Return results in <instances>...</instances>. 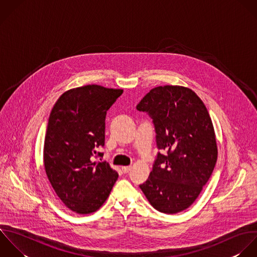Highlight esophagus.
<instances>
[{
  "mask_svg": "<svg viewBox=\"0 0 257 257\" xmlns=\"http://www.w3.org/2000/svg\"><path fill=\"white\" fill-rule=\"evenodd\" d=\"M131 169H132L131 166H124V167H122V171H123L124 173H128Z\"/></svg>",
  "mask_w": 257,
  "mask_h": 257,
  "instance_id": "34e87169",
  "label": "esophagus"
}]
</instances>
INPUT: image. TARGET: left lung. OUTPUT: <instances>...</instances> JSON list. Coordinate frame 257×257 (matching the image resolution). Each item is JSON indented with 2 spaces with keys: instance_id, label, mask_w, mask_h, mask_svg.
Listing matches in <instances>:
<instances>
[{
  "instance_id": "1",
  "label": "left lung",
  "mask_w": 257,
  "mask_h": 257,
  "mask_svg": "<svg viewBox=\"0 0 257 257\" xmlns=\"http://www.w3.org/2000/svg\"><path fill=\"white\" fill-rule=\"evenodd\" d=\"M153 119L157 155L146 182L140 185L158 211L187 209L209 180L217 160L215 132L209 113L194 91L183 86H159L137 105Z\"/></svg>"
}]
</instances>
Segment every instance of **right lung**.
Listing matches in <instances>:
<instances>
[{
	"mask_svg": "<svg viewBox=\"0 0 257 257\" xmlns=\"http://www.w3.org/2000/svg\"><path fill=\"white\" fill-rule=\"evenodd\" d=\"M122 93L95 84L70 89L51 111L43 151L46 174L58 197L78 214L97 211L118 179L109 163L92 157L105 144L107 110Z\"/></svg>",
	"mask_w": 257,
	"mask_h": 257,
	"instance_id": "right-lung-1",
	"label": "right lung"
}]
</instances>
